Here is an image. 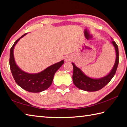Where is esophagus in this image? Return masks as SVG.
Returning <instances> with one entry per match:
<instances>
[{"mask_svg":"<svg viewBox=\"0 0 127 127\" xmlns=\"http://www.w3.org/2000/svg\"><path fill=\"white\" fill-rule=\"evenodd\" d=\"M72 60V57L70 55H68L65 59V62H70Z\"/></svg>","mask_w":127,"mask_h":127,"instance_id":"1","label":"esophagus"}]
</instances>
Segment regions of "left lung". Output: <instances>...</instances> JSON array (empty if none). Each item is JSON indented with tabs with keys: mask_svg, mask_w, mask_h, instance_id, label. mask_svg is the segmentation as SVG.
Listing matches in <instances>:
<instances>
[{
	"mask_svg": "<svg viewBox=\"0 0 127 127\" xmlns=\"http://www.w3.org/2000/svg\"><path fill=\"white\" fill-rule=\"evenodd\" d=\"M114 46L116 52V59L113 68L109 74L100 78H92L87 76L79 68L72 63L73 66V82L76 86L83 91L88 92L97 91L105 86L114 75L117 71L118 64H119V50L117 44L115 41H111Z\"/></svg>",
	"mask_w": 127,
	"mask_h": 127,
	"instance_id": "1",
	"label": "left lung"
}]
</instances>
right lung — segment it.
Here are the masks:
<instances>
[{"mask_svg": "<svg viewBox=\"0 0 127 127\" xmlns=\"http://www.w3.org/2000/svg\"><path fill=\"white\" fill-rule=\"evenodd\" d=\"M27 33L22 35L17 40L10 50L9 65L12 76L19 86L30 92H40L45 91L50 86L53 82L55 72L64 64V60L53 64L45 69L37 73H28L21 70L15 62L13 50L14 46L21 38Z\"/></svg>", "mask_w": 127, "mask_h": 127, "instance_id": "1", "label": "right lung"}]
</instances>
